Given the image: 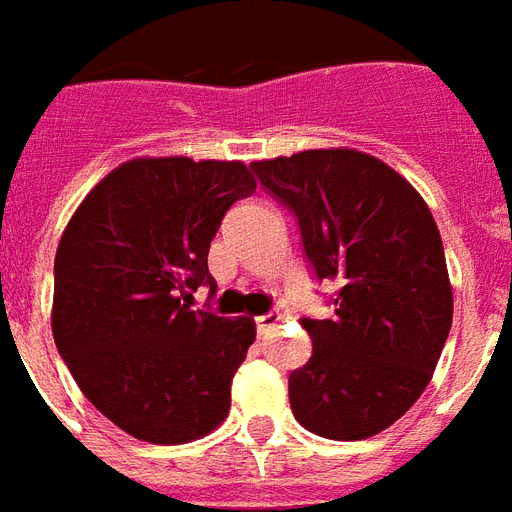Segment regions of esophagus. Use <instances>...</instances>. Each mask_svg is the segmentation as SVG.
<instances>
[{
  "label": "esophagus",
  "instance_id": "obj_1",
  "mask_svg": "<svg viewBox=\"0 0 512 512\" xmlns=\"http://www.w3.org/2000/svg\"><path fill=\"white\" fill-rule=\"evenodd\" d=\"M281 319H283L281 313H275V311H272V313H261L259 319H256V330H259V335L270 333L272 327L281 322Z\"/></svg>",
  "mask_w": 512,
  "mask_h": 512
}]
</instances>
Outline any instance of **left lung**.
Instances as JSON below:
<instances>
[{"label": "left lung", "instance_id": "obj_1", "mask_svg": "<svg viewBox=\"0 0 512 512\" xmlns=\"http://www.w3.org/2000/svg\"><path fill=\"white\" fill-rule=\"evenodd\" d=\"M251 169L297 215L316 275L341 283L333 319H300L313 354L289 376L294 417L335 442L376 436L423 395L453 324L434 215L398 171L357 149Z\"/></svg>", "mask_w": 512, "mask_h": 512}]
</instances>
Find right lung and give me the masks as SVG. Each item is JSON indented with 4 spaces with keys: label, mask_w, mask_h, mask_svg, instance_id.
I'll list each match as a JSON object with an SVG mask.
<instances>
[{
    "label": "right lung",
    "mask_w": 512,
    "mask_h": 512,
    "mask_svg": "<svg viewBox=\"0 0 512 512\" xmlns=\"http://www.w3.org/2000/svg\"><path fill=\"white\" fill-rule=\"evenodd\" d=\"M253 190L240 160L133 158L89 190L59 240V354L92 406L141 442H193L229 414L256 322L188 300L212 283L220 220Z\"/></svg>",
    "instance_id": "1"
}]
</instances>
